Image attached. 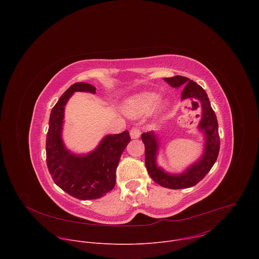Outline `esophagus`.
<instances>
[{"mask_svg":"<svg viewBox=\"0 0 259 259\" xmlns=\"http://www.w3.org/2000/svg\"><path fill=\"white\" fill-rule=\"evenodd\" d=\"M140 133H141V131H140V129L138 127H132L131 130H130V136L133 139L138 138L140 136Z\"/></svg>","mask_w":259,"mask_h":259,"instance_id":"esophagus-1","label":"esophagus"}]
</instances>
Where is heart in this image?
I'll list each match as a JSON object with an SVG mask.
<instances>
[{
	"mask_svg": "<svg viewBox=\"0 0 259 259\" xmlns=\"http://www.w3.org/2000/svg\"><path fill=\"white\" fill-rule=\"evenodd\" d=\"M158 99V95L155 93H143L130 99L127 104L128 113L131 116L139 117L153 108Z\"/></svg>",
	"mask_w": 259,
	"mask_h": 259,
	"instance_id": "obj_1",
	"label": "heart"
}]
</instances>
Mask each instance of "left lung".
I'll list each match as a JSON object with an SVG mask.
<instances>
[{
  "mask_svg": "<svg viewBox=\"0 0 259 259\" xmlns=\"http://www.w3.org/2000/svg\"><path fill=\"white\" fill-rule=\"evenodd\" d=\"M164 81L167 82V84H169L171 87H182L181 99L196 98L201 101L203 115L199 128L204 130L206 134L205 153L199 162L189 168L184 173L179 175L165 173L156 164V155L158 151L156 137L153 132H147L141 135V139L145 147V167L153 180L160 184L161 187L172 190L192 188L206 176L217 160L220 139L216 115L210 105V101L205 90L196 82L182 76L165 78Z\"/></svg>",
  "mask_w": 259,
  "mask_h": 259,
  "instance_id": "obj_1",
  "label": "left lung"
}]
</instances>
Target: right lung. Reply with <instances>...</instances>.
I'll return each instance as SVG.
<instances>
[{
    "label": "right lung",
    "mask_w": 259,
    "mask_h": 259,
    "mask_svg": "<svg viewBox=\"0 0 259 259\" xmlns=\"http://www.w3.org/2000/svg\"><path fill=\"white\" fill-rule=\"evenodd\" d=\"M87 83H75L59 98L51 110L46 137V161L53 181L65 193L79 200L98 199L116 184V170L131 138L128 131L105 136L97 149L87 156L70 154L61 140L64 105L76 91L95 93Z\"/></svg>",
    "instance_id": "obj_1"
}]
</instances>
